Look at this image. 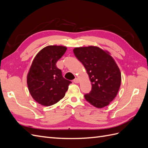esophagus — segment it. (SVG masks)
<instances>
[{
    "label": "esophagus",
    "mask_w": 148,
    "mask_h": 148,
    "mask_svg": "<svg viewBox=\"0 0 148 148\" xmlns=\"http://www.w3.org/2000/svg\"><path fill=\"white\" fill-rule=\"evenodd\" d=\"M73 82L75 83H78L79 82V79L77 78H76L75 79H73Z\"/></svg>",
    "instance_id": "obj_1"
}]
</instances>
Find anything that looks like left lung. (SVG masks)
<instances>
[{"label":"left lung","instance_id":"obj_1","mask_svg":"<svg viewBox=\"0 0 148 148\" xmlns=\"http://www.w3.org/2000/svg\"><path fill=\"white\" fill-rule=\"evenodd\" d=\"M73 52L84 65L92 84L85 99L96 108L108 106L117 96L122 80L115 60L109 52L97 46L75 47Z\"/></svg>","mask_w":148,"mask_h":148}]
</instances>
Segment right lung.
Masks as SVG:
<instances>
[{"instance_id": "add662e5", "label": "right lung", "mask_w": 148, "mask_h": 148, "mask_svg": "<svg viewBox=\"0 0 148 148\" xmlns=\"http://www.w3.org/2000/svg\"><path fill=\"white\" fill-rule=\"evenodd\" d=\"M64 46H47L35 56L27 75L30 95L44 106L56 104L63 98L71 83L65 79L57 62L66 51Z\"/></svg>"}]
</instances>
